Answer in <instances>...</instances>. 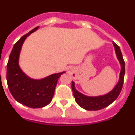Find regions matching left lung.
I'll return each instance as SVG.
<instances>
[{
    "instance_id": "obj_1",
    "label": "left lung",
    "mask_w": 135,
    "mask_h": 135,
    "mask_svg": "<svg viewBox=\"0 0 135 135\" xmlns=\"http://www.w3.org/2000/svg\"><path fill=\"white\" fill-rule=\"evenodd\" d=\"M113 45L115 46L117 57L121 64L122 69H121L119 80L118 83L117 84L115 88L110 92L104 95L89 97V96L84 95L78 91L75 88V83L72 81L71 88H72L73 95H74L76 102L81 108H84L87 110H101L107 107L117 98L122 89L124 75H125V62L123 60V55H122V51L120 50L119 46L115 42H113Z\"/></svg>"
}]
</instances>
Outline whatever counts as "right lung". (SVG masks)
Returning <instances> with one entry per match:
<instances>
[{"mask_svg": "<svg viewBox=\"0 0 135 135\" xmlns=\"http://www.w3.org/2000/svg\"><path fill=\"white\" fill-rule=\"evenodd\" d=\"M38 28L24 35L15 43L7 65V81L10 93L17 102L32 108H42L51 102L58 78L64 73L51 75L42 80H33L19 67V54L22 44L27 36Z\"/></svg>", "mask_w": 135, "mask_h": 135, "instance_id": "obj_1", "label": "right lung"}]
</instances>
